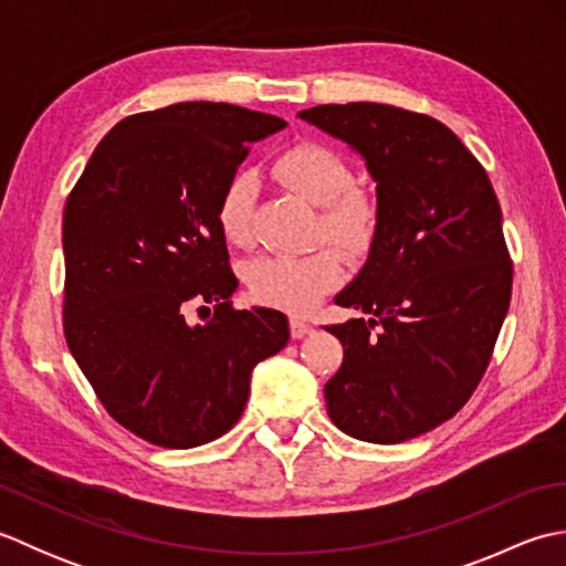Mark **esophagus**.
<instances>
[{"label":"esophagus","instance_id":"esophagus-1","mask_svg":"<svg viewBox=\"0 0 566 566\" xmlns=\"http://www.w3.org/2000/svg\"><path fill=\"white\" fill-rule=\"evenodd\" d=\"M290 331H292V338H294V340H302L304 335L311 333V326H308L306 321H302V318H292V321H290Z\"/></svg>","mask_w":566,"mask_h":566}]
</instances>
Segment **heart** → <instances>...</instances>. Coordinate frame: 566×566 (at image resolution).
Segmentation results:
<instances>
[{
  "mask_svg": "<svg viewBox=\"0 0 566 566\" xmlns=\"http://www.w3.org/2000/svg\"><path fill=\"white\" fill-rule=\"evenodd\" d=\"M274 172L316 207H323V231L347 255L363 258L375 245L381 226L377 199L355 189V175L338 153L302 143L282 153ZM255 203V177L235 172L221 189L216 203V226L231 245L250 240V216ZM343 280V258L331 248H321L304 258H260L245 268L250 296L264 306L284 308L290 314H308L321 298Z\"/></svg>",
  "mask_w": 566,
  "mask_h": 566,
  "instance_id": "b5f03b06",
  "label": "heart"
}]
</instances>
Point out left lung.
<instances>
[{
    "label": "left lung",
    "instance_id": "obj_1",
    "mask_svg": "<svg viewBox=\"0 0 566 566\" xmlns=\"http://www.w3.org/2000/svg\"><path fill=\"white\" fill-rule=\"evenodd\" d=\"M302 122L365 160L381 226L335 304L369 318L326 326L343 343L328 416L347 436L396 444L452 418L476 389L511 304L501 207L452 130L389 104H321Z\"/></svg>",
    "mask_w": 566,
    "mask_h": 566
}]
</instances>
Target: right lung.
<instances>
[{"label": "right lung", "mask_w": 566, "mask_h": 566, "mask_svg": "<svg viewBox=\"0 0 566 566\" xmlns=\"http://www.w3.org/2000/svg\"><path fill=\"white\" fill-rule=\"evenodd\" d=\"M284 126L226 102L128 116L67 197V347L109 416L160 448H197L231 430L252 369L290 340L280 311L228 302L238 280L216 226L250 143ZM191 305L214 316L189 324Z\"/></svg>", "instance_id": "right-lung-1"}]
</instances>
